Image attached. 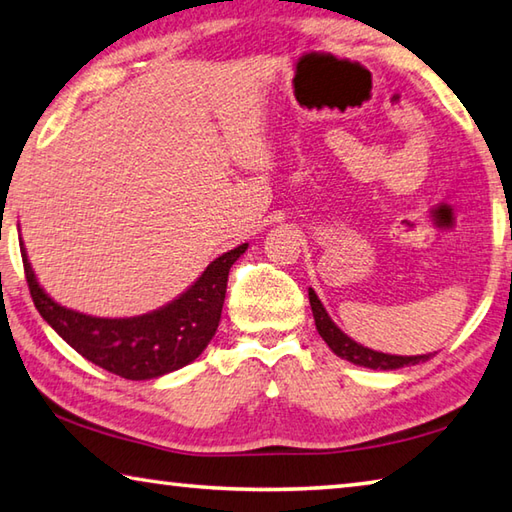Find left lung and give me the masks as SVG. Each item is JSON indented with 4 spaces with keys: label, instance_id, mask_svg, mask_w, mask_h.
<instances>
[{
    "label": "left lung",
    "instance_id": "1",
    "mask_svg": "<svg viewBox=\"0 0 512 512\" xmlns=\"http://www.w3.org/2000/svg\"><path fill=\"white\" fill-rule=\"evenodd\" d=\"M309 305H311V311H314L318 334L323 336V341L329 345V350H332L336 357L354 363V366H363V368H370V370H397V368H406V366H415V363L429 361L433 357V354H415V357H400V354H386V352L363 348L361 343L352 341L348 334H343L339 325H336L334 320L329 318L327 309L323 307V302L318 300L314 289H309Z\"/></svg>",
    "mask_w": 512,
    "mask_h": 512
}]
</instances>
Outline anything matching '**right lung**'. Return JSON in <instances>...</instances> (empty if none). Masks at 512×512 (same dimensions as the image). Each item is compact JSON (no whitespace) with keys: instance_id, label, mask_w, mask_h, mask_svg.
<instances>
[{"instance_id":"1","label":"right lung","mask_w":512,"mask_h":512,"mask_svg":"<svg viewBox=\"0 0 512 512\" xmlns=\"http://www.w3.org/2000/svg\"><path fill=\"white\" fill-rule=\"evenodd\" d=\"M248 244L228 250L176 300L133 318H97L67 309L40 287L20 244L33 305L67 345L94 366L124 379H155L192 363L212 341L221 320L230 266Z\"/></svg>"}]
</instances>
